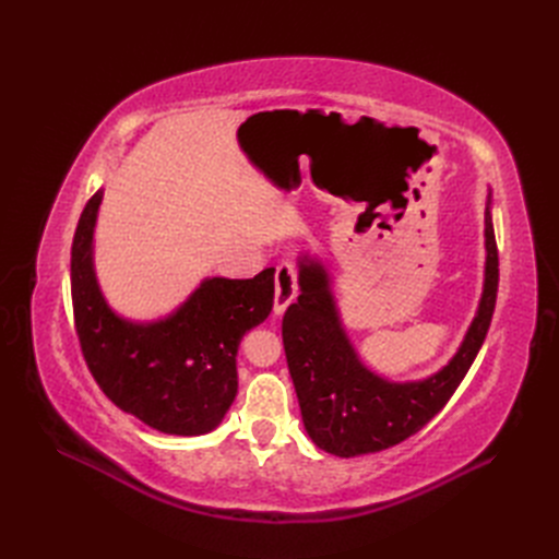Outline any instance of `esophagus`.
<instances>
[{"label":"esophagus","instance_id":"obj_1","mask_svg":"<svg viewBox=\"0 0 559 559\" xmlns=\"http://www.w3.org/2000/svg\"><path fill=\"white\" fill-rule=\"evenodd\" d=\"M298 296V270L294 263H280L275 273V314H284Z\"/></svg>","mask_w":559,"mask_h":559}]
</instances>
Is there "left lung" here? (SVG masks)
Segmentation results:
<instances>
[{"mask_svg":"<svg viewBox=\"0 0 559 559\" xmlns=\"http://www.w3.org/2000/svg\"><path fill=\"white\" fill-rule=\"evenodd\" d=\"M489 205L492 198L485 207L487 257L478 312L454 357L425 380L392 382L364 366L337 312L329 270L317 259H300V296L284 312L282 341L302 425L317 448L335 456L380 452L411 438L443 411L478 357L495 312L499 253Z\"/></svg>","mask_w":559,"mask_h":559,"instance_id":"1","label":"left lung"}]
</instances>
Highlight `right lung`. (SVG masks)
<instances>
[{"instance_id": "1", "label": "right lung", "mask_w": 559, "mask_h": 559, "mask_svg": "<svg viewBox=\"0 0 559 559\" xmlns=\"http://www.w3.org/2000/svg\"><path fill=\"white\" fill-rule=\"evenodd\" d=\"M103 191L81 212L72 242V306L83 359L123 413L173 436L214 431L238 394L235 357L242 335L273 310L275 267L253 280L207 277L156 321L116 314L93 267Z\"/></svg>"}]
</instances>
